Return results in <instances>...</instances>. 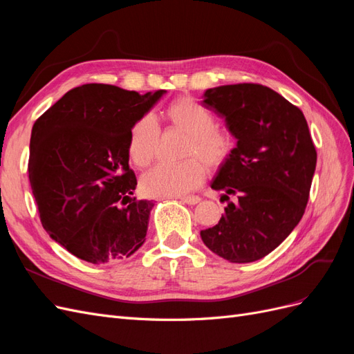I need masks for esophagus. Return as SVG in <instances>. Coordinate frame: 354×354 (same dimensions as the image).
<instances>
[{"label":"esophagus","instance_id":"esophagus-1","mask_svg":"<svg viewBox=\"0 0 354 354\" xmlns=\"http://www.w3.org/2000/svg\"><path fill=\"white\" fill-rule=\"evenodd\" d=\"M185 203H189V205H196L198 202H201L199 196H186V198H181Z\"/></svg>","mask_w":354,"mask_h":354}]
</instances>
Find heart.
Masks as SVG:
<instances>
[{"label": "heart", "mask_w": 354, "mask_h": 354, "mask_svg": "<svg viewBox=\"0 0 354 354\" xmlns=\"http://www.w3.org/2000/svg\"><path fill=\"white\" fill-rule=\"evenodd\" d=\"M165 115L171 125L187 134L185 155L190 158L180 162L156 164L142 177V189L151 196L177 198L202 185L207 174L203 162L209 168L227 162L233 153L234 138L230 131L216 125V115L194 99L180 97L171 102ZM159 137L160 128L155 116L143 115L133 124L128 136V155L136 165L151 164Z\"/></svg>", "instance_id": "heart-1"}]
</instances>
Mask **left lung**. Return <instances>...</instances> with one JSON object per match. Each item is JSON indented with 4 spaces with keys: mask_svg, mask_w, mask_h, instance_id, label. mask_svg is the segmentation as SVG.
I'll list each match as a JSON object with an SVG mask.
<instances>
[{
    "mask_svg": "<svg viewBox=\"0 0 354 354\" xmlns=\"http://www.w3.org/2000/svg\"><path fill=\"white\" fill-rule=\"evenodd\" d=\"M203 106L226 118L238 146L211 183L234 201L201 238L230 263L257 261L303 217L316 169L315 143L301 109L266 85H221L205 91Z\"/></svg>",
    "mask_w": 354,
    "mask_h": 354,
    "instance_id": "8db88e82",
    "label": "left lung"
}]
</instances>
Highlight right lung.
I'll return each instance as SVG.
<instances>
[{
	"label": "right lung",
	"instance_id": "right-lung-1",
	"mask_svg": "<svg viewBox=\"0 0 354 354\" xmlns=\"http://www.w3.org/2000/svg\"><path fill=\"white\" fill-rule=\"evenodd\" d=\"M164 93L84 84L32 128L28 171L42 227L84 261L121 260L145 242L153 203L131 196L128 136Z\"/></svg>",
	"mask_w": 354,
	"mask_h": 354
}]
</instances>
